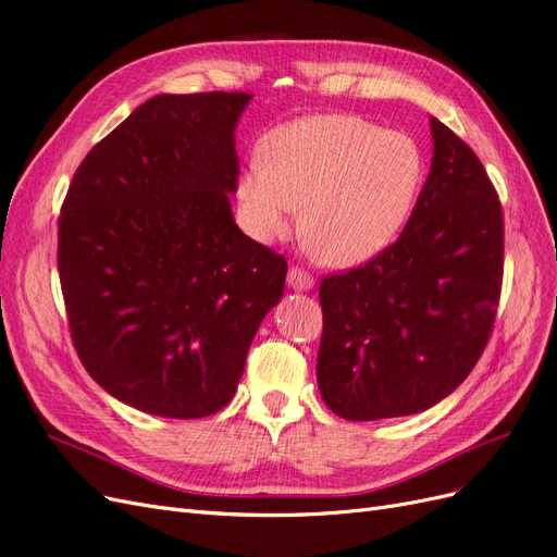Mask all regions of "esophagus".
<instances>
[{
  "mask_svg": "<svg viewBox=\"0 0 557 557\" xmlns=\"http://www.w3.org/2000/svg\"><path fill=\"white\" fill-rule=\"evenodd\" d=\"M313 276L309 272H305V269L299 267H290L288 272V288L297 290V293H305V290H311L313 288Z\"/></svg>",
  "mask_w": 557,
  "mask_h": 557,
  "instance_id": "34e87169",
  "label": "esophagus"
}]
</instances>
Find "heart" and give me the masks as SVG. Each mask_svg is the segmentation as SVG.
Returning <instances> with one entry per match:
<instances>
[{
    "instance_id": "heart-1",
    "label": "heart",
    "mask_w": 557,
    "mask_h": 557,
    "mask_svg": "<svg viewBox=\"0 0 557 557\" xmlns=\"http://www.w3.org/2000/svg\"><path fill=\"white\" fill-rule=\"evenodd\" d=\"M423 176L425 158L411 134L318 113L267 134L262 160L242 172L237 197L256 239L283 237L301 207V237L315 256L358 267L397 239Z\"/></svg>"
}]
</instances>
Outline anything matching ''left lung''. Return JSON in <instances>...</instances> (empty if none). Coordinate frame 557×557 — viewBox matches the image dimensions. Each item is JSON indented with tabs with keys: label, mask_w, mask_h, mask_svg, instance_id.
I'll return each mask as SVG.
<instances>
[{
	"label": "left lung",
	"mask_w": 557,
	"mask_h": 557,
	"mask_svg": "<svg viewBox=\"0 0 557 557\" xmlns=\"http://www.w3.org/2000/svg\"><path fill=\"white\" fill-rule=\"evenodd\" d=\"M432 166L399 239L320 283L318 387L346 420L420 413L458 387L493 332L504 218L481 160L430 117Z\"/></svg>",
	"instance_id": "left-lung-1"
}]
</instances>
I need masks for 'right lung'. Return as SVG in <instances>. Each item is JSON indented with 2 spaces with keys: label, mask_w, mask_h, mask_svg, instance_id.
Returning <instances> with one entry per match:
<instances>
[{
  "label": "right lung",
  "mask_w": 557,
  "mask_h": 557,
  "mask_svg": "<svg viewBox=\"0 0 557 557\" xmlns=\"http://www.w3.org/2000/svg\"><path fill=\"white\" fill-rule=\"evenodd\" d=\"M252 95H158L74 174L58 227L72 339L127 407L205 418L237 393L288 264L234 223V129Z\"/></svg>",
  "instance_id": "right-lung-1"
}]
</instances>
